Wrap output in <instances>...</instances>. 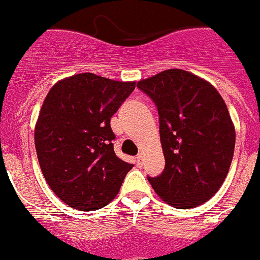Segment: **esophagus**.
<instances>
[{"label": "esophagus", "mask_w": 260, "mask_h": 260, "mask_svg": "<svg viewBox=\"0 0 260 260\" xmlns=\"http://www.w3.org/2000/svg\"><path fill=\"white\" fill-rule=\"evenodd\" d=\"M143 160H144V158H143V154H138L137 155V165L139 166V167H142V166H143Z\"/></svg>", "instance_id": "34e87169"}]
</instances>
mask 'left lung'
<instances>
[{
	"instance_id": "1",
	"label": "left lung",
	"mask_w": 260,
	"mask_h": 260,
	"mask_svg": "<svg viewBox=\"0 0 260 260\" xmlns=\"http://www.w3.org/2000/svg\"><path fill=\"white\" fill-rule=\"evenodd\" d=\"M154 102L165 170L148 176L154 191L175 208L208 202L223 184L235 149V127L226 103L208 81L180 69L140 80Z\"/></svg>"
}]
</instances>
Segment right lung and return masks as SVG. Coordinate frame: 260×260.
Masks as SVG:
<instances>
[{
  "label": "right lung",
  "instance_id": "right-lung-1",
  "mask_svg": "<svg viewBox=\"0 0 260 260\" xmlns=\"http://www.w3.org/2000/svg\"><path fill=\"white\" fill-rule=\"evenodd\" d=\"M134 89V81L84 73L48 91L36 125V150L47 184L71 208L107 206L133 169L113 150L110 122Z\"/></svg>",
  "mask_w": 260,
  "mask_h": 260
}]
</instances>
